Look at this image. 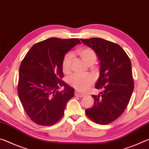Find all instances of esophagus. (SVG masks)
<instances>
[{
    "mask_svg": "<svg viewBox=\"0 0 149 149\" xmlns=\"http://www.w3.org/2000/svg\"><path fill=\"white\" fill-rule=\"evenodd\" d=\"M74 94H75V96L79 97H82L85 96V94L80 93V92H75Z\"/></svg>",
    "mask_w": 149,
    "mask_h": 149,
    "instance_id": "obj_1",
    "label": "esophagus"
}]
</instances>
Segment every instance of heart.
Instances as JSON below:
<instances>
[{
	"label": "heart",
	"instance_id": "b5f03b06",
	"mask_svg": "<svg viewBox=\"0 0 149 149\" xmlns=\"http://www.w3.org/2000/svg\"><path fill=\"white\" fill-rule=\"evenodd\" d=\"M77 53L88 65H93L97 59L96 53L90 47L80 48L77 50ZM72 58V55L70 53L66 54L63 57L62 69L65 74H69L71 70ZM94 82V77L89 74H74L69 80V83L70 86L81 92L86 91L92 86Z\"/></svg>",
	"mask_w": 149,
	"mask_h": 149
}]
</instances>
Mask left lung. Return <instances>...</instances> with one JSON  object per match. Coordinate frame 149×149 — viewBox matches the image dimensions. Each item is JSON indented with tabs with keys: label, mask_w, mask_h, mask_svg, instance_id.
I'll return each mask as SVG.
<instances>
[{
	"label": "left lung",
	"mask_w": 149,
	"mask_h": 149,
	"mask_svg": "<svg viewBox=\"0 0 149 149\" xmlns=\"http://www.w3.org/2000/svg\"><path fill=\"white\" fill-rule=\"evenodd\" d=\"M93 49L100 61V77L96 89L103 91L94 100L92 108L85 110L94 122L106 125L118 119L125 111L134 89L131 63L119 45L102 38L80 39Z\"/></svg>",
	"instance_id": "1"
}]
</instances>
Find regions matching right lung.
I'll return each mask as SVG.
<instances>
[{
  "label": "right lung",
  "mask_w": 149,
  "mask_h": 149,
  "mask_svg": "<svg viewBox=\"0 0 149 149\" xmlns=\"http://www.w3.org/2000/svg\"><path fill=\"white\" fill-rule=\"evenodd\" d=\"M80 43L79 39L52 38L33 45L19 69L18 94L27 115L38 125L49 126L64 115L74 89L62 80L66 53ZM64 86L59 92L58 89Z\"/></svg>",
  "instance_id": "add662e5"
}]
</instances>
